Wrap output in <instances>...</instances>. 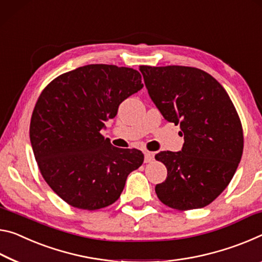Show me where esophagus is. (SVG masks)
Here are the masks:
<instances>
[{
  "mask_svg": "<svg viewBox=\"0 0 262 262\" xmlns=\"http://www.w3.org/2000/svg\"><path fill=\"white\" fill-rule=\"evenodd\" d=\"M144 161L146 162V164H148V162H152L154 160V153L153 152H148V151H145L144 152Z\"/></svg>",
  "mask_w": 262,
  "mask_h": 262,
  "instance_id": "esophagus-1",
  "label": "esophagus"
}]
</instances>
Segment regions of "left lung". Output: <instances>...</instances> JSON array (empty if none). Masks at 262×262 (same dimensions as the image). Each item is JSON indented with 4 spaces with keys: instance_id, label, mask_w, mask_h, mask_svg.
Masks as SVG:
<instances>
[{
    "instance_id": "8db88e82",
    "label": "left lung",
    "mask_w": 262,
    "mask_h": 262,
    "mask_svg": "<svg viewBox=\"0 0 262 262\" xmlns=\"http://www.w3.org/2000/svg\"><path fill=\"white\" fill-rule=\"evenodd\" d=\"M149 96L165 119L180 124L182 151L156 159L167 178L156 186L162 203L180 211L207 207L229 186L242 159L243 126L223 85L195 67L139 66Z\"/></svg>"
}]
</instances>
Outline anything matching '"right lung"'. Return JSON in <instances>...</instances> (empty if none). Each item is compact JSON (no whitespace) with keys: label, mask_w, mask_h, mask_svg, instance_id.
Wrapping results in <instances>:
<instances>
[{"label":"right lung","mask_w":262,"mask_h":262,"mask_svg":"<svg viewBox=\"0 0 262 262\" xmlns=\"http://www.w3.org/2000/svg\"><path fill=\"white\" fill-rule=\"evenodd\" d=\"M144 84L134 68L87 65L63 73L42 89L30 123L34 158L42 178L67 204L108 207L121 196L127 175L144 154L104 139V122Z\"/></svg>","instance_id":"obj_1"}]
</instances>
